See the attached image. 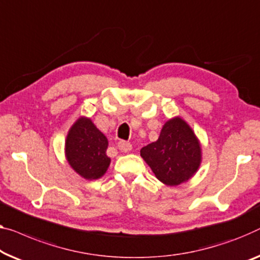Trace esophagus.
I'll return each mask as SVG.
<instances>
[{
  "mask_svg": "<svg viewBox=\"0 0 260 260\" xmlns=\"http://www.w3.org/2000/svg\"><path fill=\"white\" fill-rule=\"evenodd\" d=\"M118 147H119V149L121 150V152H125V153L129 152V150L132 149V145L128 141H120L118 143Z\"/></svg>",
  "mask_w": 260,
  "mask_h": 260,
  "instance_id": "34e87169",
  "label": "esophagus"
}]
</instances>
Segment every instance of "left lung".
<instances>
[{
    "label": "left lung",
    "instance_id": "obj_1",
    "mask_svg": "<svg viewBox=\"0 0 260 260\" xmlns=\"http://www.w3.org/2000/svg\"><path fill=\"white\" fill-rule=\"evenodd\" d=\"M155 176L167 185L188 181L201 165V146L184 120L176 117L162 127L157 141L140 150Z\"/></svg>",
    "mask_w": 260,
    "mask_h": 260
}]
</instances>
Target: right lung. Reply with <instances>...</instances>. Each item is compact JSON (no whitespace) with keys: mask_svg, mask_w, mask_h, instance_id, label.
<instances>
[{"mask_svg":"<svg viewBox=\"0 0 260 260\" xmlns=\"http://www.w3.org/2000/svg\"><path fill=\"white\" fill-rule=\"evenodd\" d=\"M108 141L91 119L79 118L69 131L65 154L70 166L86 180L102 177L110 166Z\"/></svg>","mask_w":260,"mask_h":260,"instance_id":"obj_1","label":"right lung"}]
</instances>
